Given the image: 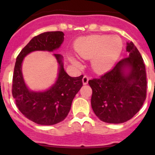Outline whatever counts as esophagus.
I'll return each mask as SVG.
<instances>
[{
  "label": "esophagus",
  "mask_w": 155,
  "mask_h": 155,
  "mask_svg": "<svg viewBox=\"0 0 155 155\" xmlns=\"http://www.w3.org/2000/svg\"><path fill=\"white\" fill-rule=\"evenodd\" d=\"M88 80H89L88 76H84L83 78H82V82H83L84 85H87V82H88Z\"/></svg>",
  "instance_id": "1"
}]
</instances>
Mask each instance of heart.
Listing matches in <instances>:
<instances>
[{
    "instance_id": "1",
    "label": "heart",
    "mask_w": 155,
    "mask_h": 155,
    "mask_svg": "<svg viewBox=\"0 0 155 155\" xmlns=\"http://www.w3.org/2000/svg\"><path fill=\"white\" fill-rule=\"evenodd\" d=\"M122 40L118 36L91 35L78 39L74 44L76 54L82 58H91V67L97 73L112 68L122 51Z\"/></svg>"
}]
</instances>
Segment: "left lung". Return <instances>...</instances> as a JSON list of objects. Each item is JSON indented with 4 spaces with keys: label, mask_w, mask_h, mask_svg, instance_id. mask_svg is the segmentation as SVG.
I'll list each match as a JSON object with an SVG mask.
<instances>
[{
    "label": "left lung",
    "mask_w": 155,
    "mask_h": 155,
    "mask_svg": "<svg viewBox=\"0 0 155 155\" xmlns=\"http://www.w3.org/2000/svg\"><path fill=\"white\" fill-rule=\"evenodd\" d=\"M124 58L99 78L88 81L92 89L91 107L100 120L120 124L131 119L146 98L147 79L142 55L134 43H127ZM125 68L129 72H124Z\"/></svg>",
    "instance_id": "1"
}]
</instances>
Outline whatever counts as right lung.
Segmentation results:
<instances>
[{"instance_id":"add662e5","label":"right lung","mask_w":155,"mask_h":155,"mask_svg":"<svg viewBox=\"0 0 155 155\" xmlns=\"http://www.w3.org/2000/svg\"><path fill=\"white\" fill-rule=\"evenodd\" d=\"M64 35L62 31H49L36 36L21 49L15 64L12 94L15 105L25 117L41 125L58 124L68 116L73 98L83 85V76H69L64 69L62 56L54 54L60 65L55 84L46 91H31L23 80L21 63L31 51H51L58 48L64 41Z\"/></svg>"}]
</instances>
